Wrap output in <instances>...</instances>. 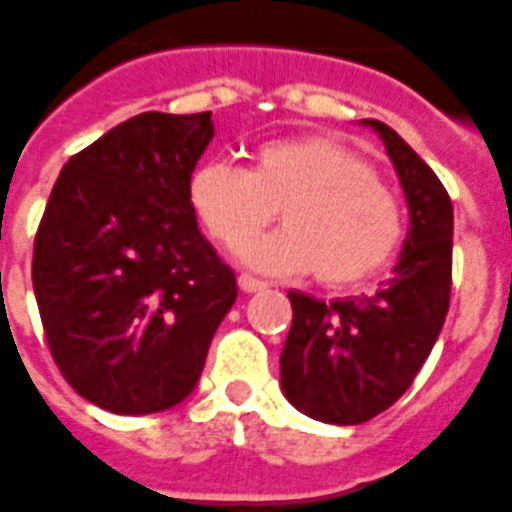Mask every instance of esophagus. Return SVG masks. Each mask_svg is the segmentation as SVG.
I'll list each match as a JSON object with an SVG mask.
<instances>
[{"instance_id":"obj_1","label":"esophagus","mask_w":512,"mask_h":512,"mask_svg":"<svg viewBox=\"0 0 512 512\" xmlns=\"http://www.w3.org/2000/svg\"><path fill=\"white\" fill-rule=\"evenodd\" d=\"M237 283H240V289L245 294H253V292H261V289H267V283L259 281V278H253V275H240V278H237Z\"/></svg>"}]
</instances>
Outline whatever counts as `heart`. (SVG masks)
Here are the masks:
<instances>
[{
    "instance_id": "heart-1",
    "label": "heart",
    "mask_w": 512,
    "mask_h": 512,
    "mask_svg": "<svg viewBox=\"0 0 512 512\" xmlns=\"http://www.w3.org/2000/svg\"><path fill=\"white\" fill-rule=\"evenodd\" d=\"M193 215L240 251L279 210L284 229L242 253L272 275L316 270L324 286H352L382 270L401 242L404 215L371 163L341 141L297 136L267 141L248 169L204 163L188 185Z\"/></svg>"
}]
</instances>
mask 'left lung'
Wrapping results in <instances>:
<instances>
[{
	"label": "left lung",
	"instance_id": "1",
	"mask_svg": "<svg viewBox=\"0 0 512 512\" xmlns=\"http://www.w3.org/2000/svg\"><path fill=\"white\" fill-rule=\"evenodd\" d=\"M409 207V231L393 278L374 294L324 302L289 292L292 330L281 352V387L313 420L357 425L393 406L423 368L450 308L453 204L431 166L379 119Z\"/></svg>",
	"mask_w": 512,
	"mask_h": 512
}]
</instances>
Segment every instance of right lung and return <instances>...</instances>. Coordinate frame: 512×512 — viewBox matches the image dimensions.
Instances as JSON below:
<instances>
[{"label":"right lung","mask_w":512,"mask_h":512,"mask_svg":"<svg viewBox=\"0 0 512 512\" xmlns=\"http://www.w3.org/2000/svg\"><path fill=\"white\" fill-rule=\"evenodd\" d=\"M212 114L147 111L67 160L32 259L48 346L70 387L114 414H155L199 384L237 278L188 199Z\"/></svg>","instance_id":"add662e5"}]
</instances>
